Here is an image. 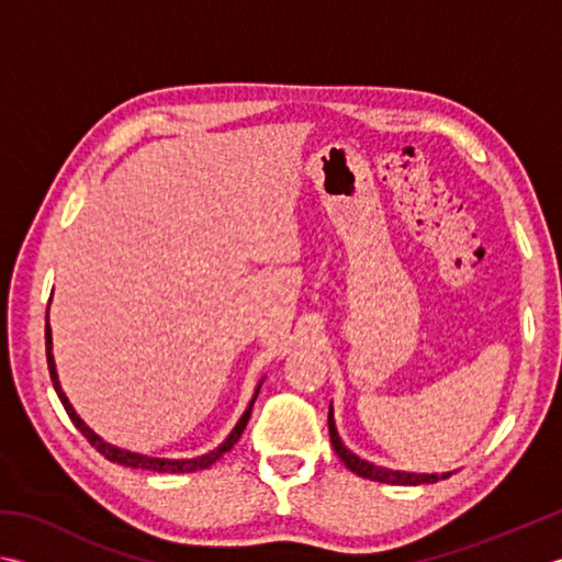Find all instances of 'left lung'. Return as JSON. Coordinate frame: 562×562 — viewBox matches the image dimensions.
<instances>
[{
    "instance_id": "left-lung-1",
    "label": "left lung",
    "mask_w": 562,
    "mask_h": 562,
    "mask_svg": "<svg viewBox=\"0 0 562 562\" xmlns=\"http://www.w3.org/2000/svg\"><path fill=\"white\" fill-rule=\"evenodd\" d=\"M328 434H331V446L336 450V456L344 460L348 470H353L356 475L366 477V480H375V482H387V485H431V482L446 480L450 477V472H443V475H416V472H400V470H387V468H378L368 463V460H360L356 453L340 441V436L336 431V422H334V406H328Z\"/></svg>"
}]
</instances>
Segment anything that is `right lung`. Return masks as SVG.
<instances>
[{
  "label": "right lung",
  "instance_id": "1",
  "mask_svg": "<svg viewBox=\"0 0 562 562\" xmlns=\"http://www.w3.org/2000/svg\"><path fill=\"white\" fill-rule=\"evenodd\" d=\"M46 322H48V318H46ZM46 358H48V370H50V382H53V387H55V392H58V397H60V402H63V406H65V412H68L70 422L75 424L77 431H80V434L87 438V441H90V443H92V446L99 450V453H102L106 460H112V463H119V465H124V468L153 470V472H194V470H204V468H209V465H214L216 460L222 458L224 453H228V450L238 443V438L244 436V428H246V424H248V419H250L252 402H256L258 392H260V384H262V382H258V390H256V394H252V400H250V404H248V409L244 412V416H240L238 424L234 426V431L228 434L226 441H224L222 446H218V448L209 450V453H206V456H202V458H184V460L148 458V456L131 453V450L116 448V446H112V443L102 441V438H99V436L92 431V428L87 426V424L80 419V416L75 414L72 404L68 402V397H65V392H63V387H60L58 372H55V360H53V338H50V326H48V324H46Z\"/></svg>",
  "mask_w": 562,
  "mask_h": 562
}]
</instances>
